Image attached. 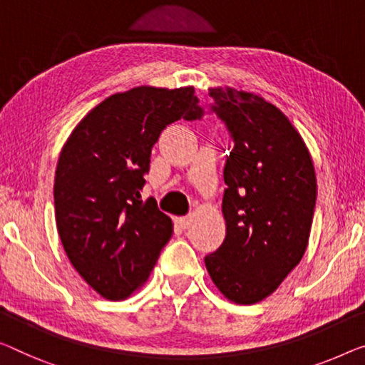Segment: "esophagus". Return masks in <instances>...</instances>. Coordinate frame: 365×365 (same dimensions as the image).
Wrapping results in <instances>:
<instances>
[{"label":"esophagus","mask_w":365,"mask_h":365,"mask_svg":"<svg viewBox=\"0 0 365 365\" xmlns=\"http://www.w3.org/2000/svg\"><path fill=\"white\" fill-rule=\"evenodd\" d=\"M192 222H193V216H190V215L178 217V225H180L183 230H187V227L192 226Z\"/></svg>","instance_id":"1"}]
</instances>
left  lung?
Wrapping results in <instances>:
<instances>
[{"label":"left lung","mask_w":365,"mask_h":365,"mask_svg":"<svg viewBox=\"0 0 365 365\" xmlns=\"http://www.w3.org/2000/svg\"><path fill=\"white\" fill-rule=\"evenodd\" d=\"M210 113L235 148L225 165L226 237L205 257L227 300L252 304L274 293L307 251L317 205V175L302 135L279 108L254 93L210 88ZM205 116L197 105L185 119Z\"/></svg>","instance_id":"8db88e82"}]
</instances>
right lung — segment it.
<instances>
[{"instance_id": "obj_1", "label": "right lung", "mask_w": 365, "mask_h": 365, "mask_svg": "<svg viewBox=\"0 0 365 365\" xmlns=\"http://www.w3.org/2000/svg\"><path fill=\"white\" fill-rule=\"evenodd\" d=\"M193 86H138L106 98L72 130L53 183L56 221L70 262L108 300L149 279L173 225L140 200L150 152L168 124L197 106Z\"/></svg>"}]
</instances>
